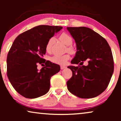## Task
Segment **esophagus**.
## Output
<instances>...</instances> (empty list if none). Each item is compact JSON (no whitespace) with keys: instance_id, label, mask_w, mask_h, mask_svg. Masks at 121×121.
Instances as JSON below:
<instances>
[{"instance_id":"esophagus-1","label":"esophagus","mask_w":121,"mask_h":121,"mask_svg":"<svg viewBox=\"0 0 121 121\" xmlns=\"http://www.w3.org/2000/svg\"><path fill=\"white\" fill-rule=\"evenodd\" d=\"M66 66H64V65H60V69H65L66 68Z\"/></svg>"}]
</instances>
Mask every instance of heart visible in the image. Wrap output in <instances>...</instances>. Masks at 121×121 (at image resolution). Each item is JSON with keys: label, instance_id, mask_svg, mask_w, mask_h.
Masks as SVG:
<instances>
[{"label": "heart", "instance_id": "b5f03b06", "mask_svg": "<svg viewBox=\"0 0 121 121\" xmlns=\"http://www.w3.org/2000/svg\"><path fill=\"white\" fill-rule=\"evenodd\" d=\"M59 39L63 43H64L66 46H69L68 48V50L69 52L73 53L74 52V49L72 47L69 46L72 45L73 43V39L70 36L66 33H63L59 37ZM53 41V39H51L48 41L47 44H46V49L47 51L50 50L51 45H52ZM70 58V56L68 54H63V55H58V54H55V55L52 56L50 58V60L51 62L56 64H64L66 63L67 60Z\"/></svg>", "mask_w": 121, "mask_h": 121}]
</instances>
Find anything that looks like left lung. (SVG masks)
<instances>
[{
  "instance_id": "1",
  "label": "left lung",
  "mask_w": 121,
  "mask_h": 121,
  "mask_svg": "<svg viewBox=\"0 0 121 121\" xmlns=\"http://www.w3.org/2000/svg\"><path fill=\"white\" fill-rule=\"evenodd\" d=\"M75 40L77 52L68 66L73 75L67 82L71 93L82 99L100 95L108 86L114 70L111 49L106 40L90 28L67 27ZM88 60L86 66L83 62Z\"/></svg>"
}]
</instances>
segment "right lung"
Segmentation results:
<instances>
[{"label":"right lung","instance_id":"right-lung-1","mask_svg":"<svg viewBox=\"0 0 121 121\" xmlns=\"http://www.w3.org/2000/svg\"><path fill=\"white\" fill-rule=\"evenodd\" d=\"M62 26L39 25L19 35L7 56V75L13 87L26 98L35 99L47 94L50 79L60 66L42 58L49 39ZM45 63L41 70L37 64Z\"/></svg>","mask_w":121,"mask_h":121}]
</instances>
